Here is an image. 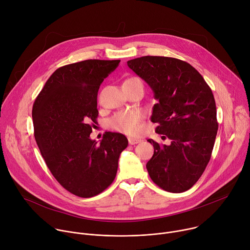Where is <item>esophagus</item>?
<instances>
[{"label":"esophagus","instance_id":"1","mask_svg":"<svg viewBox=\"0 0 250 250\" xmlns=\"http://www.w3.org/2000/svg\"><path fill=\"white\" fill-rule=\"evenodd\" d=\"M140 141H141V139H138V138H132V137L128 138V144L131 145V146L137 145V144H139Z\"/></svg>","mask_w":250,"mask_h":250}]
</instances>
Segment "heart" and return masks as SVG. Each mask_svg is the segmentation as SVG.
<instances>
[{
	"mask_svg": "<svg viewBox=\"0 0 250 250\" xmlns=\"http://www.w3.org/2000/svg\"><path fill=\"white\" fill-rule=\"evenodd\" d=\"M133 83L142 84V81L137 77H131L124 82V84ZM108 125L112 129L125 134H136L141 128V115L135 111L120 112L108 121Z\"/></svg>",
	"mask_w": 250,
	"mask_h": 250,
	"instance_id": "b5f03b06",
	"label": "heart"
}]
</instances>
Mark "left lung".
Listing matches in <instances>:
<instances>
[{
	"label": "left lung",
	"instance_id": "left-lung-1",
	"mask_svg": "<svg viewBox=\"0 0 250 250\" xmlns=\"http://www.w3.org/2000/svg\"><path fill=\"white\" fill-rule=\"evenodd\" d=\"M127 66L152 89L158 103L152 123L169 146L148 139L154 153L146 168L161 189L182 193L195 185L211 155L219 128L212 92L203 76L186 61L164 56H142Z\"/></svg>",
	"mask_w": 250,
	"mask_h": 250
}]
</instances>
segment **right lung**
Masks as SVG:
<instances>
[{
    "mask_svg": "<svg viewBox=\"0 0 250 250\" xmlns=\"http://www.w3.org/2000/svg\"><path fill=\"white\" fill-rule=\"evenodd\" d=\"M121 60L89 59L56 69L34 101V137L58 183L71 194L94 197L115 180L127 138L104 132L100 145L90 138L97 122V96Z\"/></svg>",
    "mask_w": 250,
    "mask_h": 250,
    "instance_id": "add662e5",
    "label": "right lung"
}]
</instances>
